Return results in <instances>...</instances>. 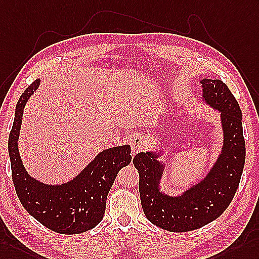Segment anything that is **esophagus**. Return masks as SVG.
<instances>
[{
    "label": "esophagus",
    "mask_w": 259,
    "mask_h": 259,
    "mask_svg": "<svg viewBox=\"0 0 259 259\" xmlns=\"http://www.w3.org/2000/svg\"><path fill=\"white\" fill-rule=\"evenodd\" d=\"M145 148H146V142L144 138L140 135H136L132 140V154L135 155L137 153H141Z\"/></svg>",
    "instance_id": "34e87169"
}]
</instances>
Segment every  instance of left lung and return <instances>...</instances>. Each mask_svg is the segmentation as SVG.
Listing matches in <instances>:
<instances>
[{
	"label": "left lung",
	"instance_id": "obj_1",
	"mask_svg": "<svg viewBox=\"0 0 259 259\" xmlns=\"http://www.w3.org/2000/svg\"><path fill=\"white\" fill-rule=\"evenodd\" d=\"M201 102L220 113L222 147L204 177L178 194L161 190L166 146L157 143L154 150L140 153L133 163L140 174L143 211L151 223L169 232H189L217 220L231 203L241 180L245 162L242 111L223 81L200 80Z\"/></svg>",
	"mask_w": 259,
	"mask_h": 259
}]
</instances>
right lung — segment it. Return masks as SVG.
I'll return each instance as SVG.
<instances>
[{
	"instance_id": "right-lung-1",
	"label": "right lung",
	"mask_w": 259,
	"mask_h": 259,
	"mask_svg": "<svg viewBox=\"0 0 259 259\" xmlns=\"http://www.w3.org/2000/svg\"><path fill=\"white\" fill-rule=\"evenodd\" d=\"M40 85L35 80L16 104L9 137L12 177L21 203L31 217L60 234H80L102 221L106 198L119 170L132 160L131 146L122 145L99 153L81 171L64 184L50 185L28 174L18 150L23 113L29 98Z\"/></svg>"
}]
</instances>
